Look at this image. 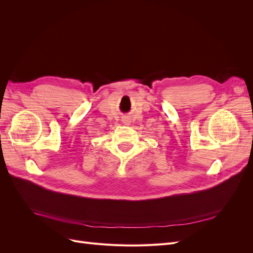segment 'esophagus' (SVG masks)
<instances>
[{
  "label": "esophagus",
  "mask_w": 253,
  "mask_h": 253,
  "mask_svg": "<svg viewBox=\"0 0 253 253\" xmlns=\"http://www.w3.org/2000/svg\"><path fill=\"white\" fill-rule=\"evenodd\" d=\"M128 122H129V121H127V120H125L124 124H126V125H128Z\"/></svg>",
  "instance_id": "esophagus-1"
}]
</instances>
